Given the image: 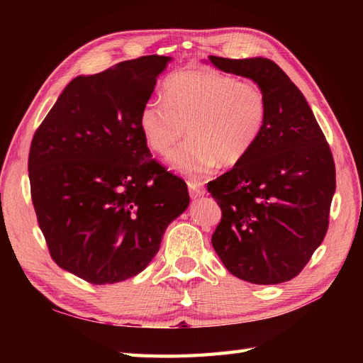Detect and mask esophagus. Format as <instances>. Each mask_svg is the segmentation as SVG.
Listing matches in <instances>:
<instances>
[{
    "mask_svg": "<svg viewBox=\"0 0 363 363\" xmlns=\"http://www.w3.org/2000/svg\"><path fill=\"white\" fill-rule=\"evenodd\" d=\"M188 188H189V194L192 199H196V196H201L206 194L204 183L199 182V180H188Z\"/></svg>",
    "mask_w": 363,
    "mask_h": 363,
    "instance_id": "34e87169",
    "label": "esophagus"
}]
</instances>
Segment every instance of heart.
Masks as SVG:
<instances>
[{
	"mask_svg": "<svg viewBox=\"0 0 363 363\" xmlns=\"http://www.w3.org/2000/svg\"><path fill=\"white\" fill-rule=\"evenodd\" d=\"M268 115L267 96L255 82H238L215 69L171 75L163 100L151 98L140 108L139 128L147 145L168 155L184 135L189 139L168 160L188 175L204 174L218 162L224 167L244 160L256 145Z\"/></svg>",
	"mask_w": 363,
	"mask_h": 363,
	"instance_id": "heart-1",
	"label": "heart"
}]
</instances>
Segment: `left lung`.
Returning <instances> with one entry per match:
<instances>
[{
    "mask_svg": "<svg viewBox=\"0 0 363 363\" xmlns=\"http://www.w3.org/2000/svg\"><path fill=\"white\" fill-rule=\"evenodd\" d=\"M208 60L257 83L268 103L256 145L207 183L223 212L212 245L240 280L288 281L298 276L327 233L336 189L330 147L304 95L279 65L263 57Z\"/></svg>",
    "mask_w": 363,
    "mask_h": 363,
    "instance_id": "left-lung-1",
    "label": "left lung"
}]
</instances>
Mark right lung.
Here are the masks:
<instances>
[{
	"instance_id": "right-lung-1",
	"label": "right lung",
	"mask_w": 363,
	"mask_h": 363,
	"mask_svg": "<svg viewBox=\"0 0 363 363\" xmlns=\"http://www.w3.org/2000/svg\"><path fill=\"white\" fill-rule=\"evenodd\" d=\"M169 60L152 54L75 77L33 136L31 200L50 255L92 284L144 271L189 206L184 180L151 157L139 128Z\"/></svg>"
}]
</instances>
